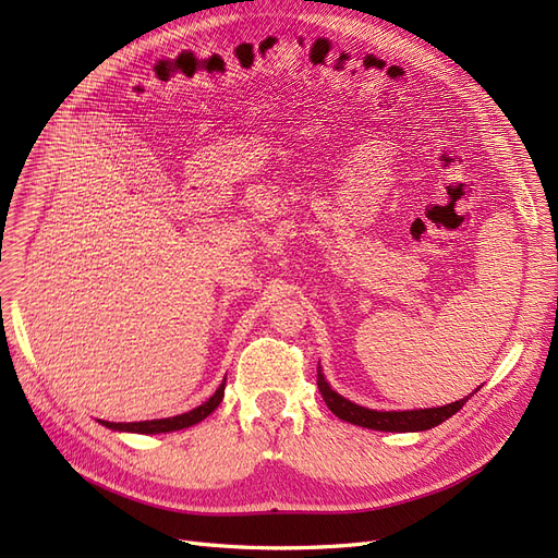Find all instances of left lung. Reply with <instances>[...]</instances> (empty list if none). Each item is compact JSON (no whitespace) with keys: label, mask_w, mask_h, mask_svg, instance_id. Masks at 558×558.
Masks as SVG:
<instances>
[{"label":"left lung","mask_w":558,"mask_h":558,"mask_svg":"<svg viewBox=\"0 0 558 558\" xmlns=\"http://www.w3.org/2000/svg\"><path fill=\"white\" fill-rule=\"evenodd\" d=\"M316 384L318 391L324 396L326 404L335 416H340L342 421H349V424H356L363 428H373V430H386V433H416V430H428L440 426L442 421L453 416L459 412L468 398L456 400L451 404H445V408H433V410H412V412H377V410H367L361 408V404H353L351 400L337 396L328 381L324 379V373H320V365L316 367Z\"/></svg>","instance_id":"8db88e82"}]
</instances>
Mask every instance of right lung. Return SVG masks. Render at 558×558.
Segmentation results:
<instances>
[{"label":"right lung","mask_w":558,"mask_h":558,"mask_svg":"<svg viewBox=\"0 0 558 558\" xmlns=\"http://www.w3.org/2000/svg\"><path fill=\"white\" fill-rule=\"evenodd\" d=\"M223 391H226V379L223 384L218 386V391L207 400L202 402L199 408L179 414V416H170V418H156V421H134V424H113V421H102L107 428L113 430H130V433H146V435H154V433H170V430H181V428H189L193 424H199L202 418H207L218 404L223 400Z\"/></svg>","instance_id":"add662e5"}]
</instances>
